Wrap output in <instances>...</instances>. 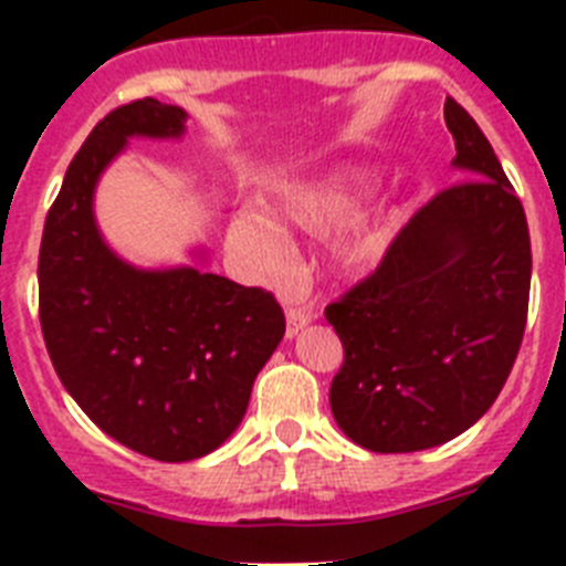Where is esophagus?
I'll use <instances>...</instances> for the list:
<instances>
[{
    "label": "esophagus",
    "mask_w": 566,
    "mask_h": 566,
    "mask_svg": "<svg viewBox=\"0 0 566 566\" xmlns=\"http://www.w3.org/2000/svg\"><path fill=\"white\" fill-rule=\"evenodd\" d=\"M314 314L308 308H297V306H289L286 308V337H297L303 328L312 323Z\"/></svg>",
    "instance_id": "1"
}]
</instances>
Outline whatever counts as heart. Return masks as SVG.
I'll use <instances>...</instances> for the list:
<instances>
[{
  "instance_id": "b5f03b06",
  "label": "heart",
  "mask_w": 566,
  "mask_h": 566,
  "mask_svg": "<svg viewBox=\"0 0 566 566\" xmlns=\"http://www.w3.org/2000/svg\"><path fill=\"white\" fill-rule=\"evenodd\" d=\"M371 187V175L359 169H343V172L326 175L314 184L292 187L274 201V218L283 227L297 232L326 234L348 221ZM394 221L391 212L363 214L352 227L345 229L332 247V269L343 277L363 274L382 260L385 249L391 247ZM229 238L243 252H252L263 263H274L280 254L277 229L260 218V214H240L229 227Z\"/></svg>"
}]
</instances>
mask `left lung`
Returning <instances> with one entry per match:
<instances>
[{
	"instance_id": "left-lung-1",
	"label": "left lung",
	"mask_w": 566,
	"mask_h": 566,
	"mask_svg": "<svg viewBox=\"0 0 566 566\" xmlns=\"http://www.w3.org/2000/svg\"><path fill=\"white\" fill-rule=\"evenodd\" d=\"M453 167L473 178L424 203L371 277L326 308L343 343L332 382L339 431L374 453H413L464 433L496 402L524 337L530 232L496 153L444 98Z\"/></svg>"
}]
</instances>
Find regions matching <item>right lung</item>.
Segmentation results:
<instances>
[{"instance_id": "add662e5", "label": "right lung", "mask_w": 566, "mask_h": 566, "mask_svg": "<svg viewBox=\"0 0 566 566\" xmlns=\"http://www.w3.org/2000/svg\"><path fill=\"white\" fill-rule=\"evenodd\" d=\"M187 113L115 107L70 161L39 249V319L67 394L107 437L158 462L221 448L286 334L263 289L198 266L138 269L102 238L93 195L129 138H181Z\"/></svg>"}]
</instances>
